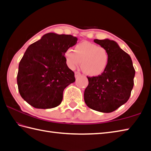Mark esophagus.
<instances>
[{"instance_id": "esophagus-1", "label": "esophagus", "mask_w": 151, "mask_h": 151, "mask_svg": "<svg viewBox=\"0 0 151 151\" xmlns=\"http://www.w3.org/2000/svg\"><path fill=\"white\" fill-rule=\"evenodd\" d=\"M81 76V73H80L79 72H75V78H78V76Z\"/></svg>"}]
</instances>
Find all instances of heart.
I'll list each match as a JSON object with an SVG mask.
<instances>
[{"mask_svg":"<svg viewBox=\"0 0 151 151\" xmlns=\"http://www.w3.org/2000/svg\"><path fill=\"white\" fill-rule=\"evenodd\" d=\"M72 50L64 52L67 67L74 70L81 62V67L86 75L91 76L100 75L106 69L109 54L106 48L88 41L76 45Z\"/></svg>","mask_w":151,"mask_h":151,"instance_id":"heart-1","label":"heart"}]
</instances>
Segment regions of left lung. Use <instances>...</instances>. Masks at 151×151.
<instances>
[{
	"mask_svg": "<svg viewBox=\"0 0 151 151\" xmlns=\"http://www.w3.org/2000/svg\"><path fill=\"white\" fill-rule=\"evenodd\" d=\"M94 42L106 49L109 62L101 75L88 77L89 84L84 91V101L93 110L110 113L129 100L135 69L130 56L115 41L95 40Z\"/></svg>",
	"mask_w": 151,
	"mask_h": 151,
	"instance_id": "obj_1",
	"label": "left lung"
}]
</instances>
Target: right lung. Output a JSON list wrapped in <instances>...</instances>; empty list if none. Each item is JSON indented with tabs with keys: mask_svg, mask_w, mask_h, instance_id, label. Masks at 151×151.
Instances as JSON below:
<instances>
[{
	"mask_svg": "<svg viewBox=\"0 0 151 151\" xmlns=\"http://www.w3.org/2000/svg\"><path fill=\"white\" fill-rule=\"evenodd\" d=\"M77 40L71 35L50 32L28 47L19 62L17 81L21 97L32 106L49 109L61 104L63 90L75 82L64 52Z\"/></svg>",
	"mask_w": 151,
	"mask_h": 151,
	"instance_id": "obj_1",
	"label": "right lung"
}]
</instances>
